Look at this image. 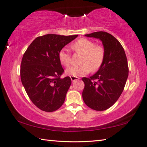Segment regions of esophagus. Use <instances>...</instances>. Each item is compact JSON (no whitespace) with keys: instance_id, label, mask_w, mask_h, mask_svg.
Masks as SVG:
<instances>
[{"instance_id":"1","label":"esophagus","mask_w":147,"mask_h":147,"mask_svg":"<svg viewBox=\"0 0 147 147\" xmlns=\"http://www.w3.org/2000/svg\"><path fill=\"white\" fill-rule=\"evenodd\" d=\"M71 79L72 82H74V81L77 80H79V79H80V78H78V77H77V76H71Z\"/></svg>"}]
</instances>
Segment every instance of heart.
Masks as SVG:
<instances>
[{"mask_svg": "<svg viewBox=\"0 0 147 147\" xmlns=\"http://www.w3.org/2000/svg\"><path fill=\"white\" fill-rule=\"evenodd\" d=\"M72 48L76 52L84 54L80 63L81 65L72 66L65 71L67 75L80 76L85 75L89 71H96L100 67L105 56V51L102 47L95 45V43L89 39L81 38L74 43ZM59 60L63 65L68 67L71 64V57L66 49L59 51Z\"/></svg>", "mask_w": 147, "mask_h": 147, "instance_id": "1", "label": "heart"}]
</instances>
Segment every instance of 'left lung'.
Returning <instances> with one entry per match:
<instances>
[{
  "mask_svg": "<svg viewBox=\"0 0 147 147\" xmlns=\"http://www.w3.org/2000/svg\"><path fill=\"white\" fill-rule=\"evenodd\" d=\"M85 36L100 39L105 56L94 75L82 78L85 84L82 98L90 108L104 111L112 106L123 93L128 76L127 58L121 44L108 32H96Z\"/></svg>",
  "mask_w": 147,
  "mask_h": 147,
  "instance_id": "8db88e82",
  "label": "left lung"
}]
</instances>
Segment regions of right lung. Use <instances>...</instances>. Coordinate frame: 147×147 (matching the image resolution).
<instances>
[{
	"label": "right lung",
	"instance_id": "obj_1",
	"mask_svg": "<svg viewBox=\"0 0 147 147\" xmlns=\"http://www.w3.org/2000/svg\"><path fill=\"white\" fill-rule=\"evenodd\" d=\"M78 37L47 34L38 37L24 53L21 65V79L29 98L38 108L52 112L63 104L71 84L69 76L61 78L63 69L58 54Z\"/></svg>",
	"mask_w": 147,
	"mask_h": 147
}]
</instances>
